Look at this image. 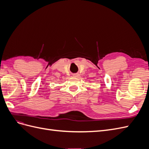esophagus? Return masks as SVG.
I'll list each match as a JSON object with an SVG mask.
<instances>
[{"label": "esophagus", "mask_w": 149, "mask_h": 149, "mask_svg": "<svg viewBox=\"0 0 149 149\" xmlns=\"http://www.w3.org/2000/svg\"><path fill=\"white\" fill-rule=\"evenodd\" d=\"M73 76H75V77H78V76H79V73H76V74H74Z\"/></svg>", "instance_id": "1"}]
</instances>
